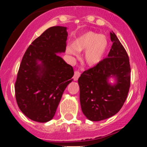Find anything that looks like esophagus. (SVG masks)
I'll return each instance as SVG.
<instances>
[{"instance_id":"34e87169","label":"esophagus","mask_w":147,"mask_h":147,"mask_svg":"<svg viewBox=\"0 0 147 147\" xmlns=\"http://www.w3.org/2000/svg\"><path fill=\"white\" fill-rule=\"evenodd\" d=\"M80 74H81V73H80L79 70H76V71H74V81L78 80L79 77L80 76Z\"/></svg>"}]
</instances>
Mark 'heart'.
I'll list each match as a JSON object with an SVG mask.
<instances>
[{"label": "heart", "mask_w": 147, "mask_h": 147, "mask_svg": "<svg viewBox=\"0 0 147 147\" xmlns=\"http://www.w3.org/2000/svg\"><path fill=\"white\" fill-rule=\"evenodd\" d=\"M108 47L106 36L93 32H87L78 36L73 42V45L66 48V51L71 55H76L77 51H85L84 60L88 65L93 66L103 59Z\"/></svg>", "instance_id": "b5f03b06"}]
</instances>
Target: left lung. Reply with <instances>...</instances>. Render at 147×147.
I'll use <instances>...</instances> for the list:
<instances>
[{
	"label": "left lung",
	"mask_w": 147,
	"mask_h": 147,
	"mask_svg": "<svg viewBox=\"0 0 147 147\" xmlns=\"http://www.w3.org/2000/svg\"><path fill=\"white\" fill-rule=\"evenodd\" d=\"M113 45L107 57L87 71L78 80L82 113L93 121L115 115L122 107L130 86L129 57L114 32H110ZM116 83L110 84L109 78Z\"/></svg>",
	"instance_id": "1"
}]
</instances>
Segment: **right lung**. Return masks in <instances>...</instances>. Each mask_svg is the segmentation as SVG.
I'll use <instances>...</instances> for the list:
<instances>
[{
	"label": "right lung",
	"mask_w": 147,
	"mask_h": 147,
	"mask_svg": "<svg viewBox=\"0 0 147 147\" xmlns=\"http://www.w3.org/2000/svg\"><path fill=\"white\" fill-rule=\"evenodd\" d=\"M67 28L45 30L28 46L15 82L17 103L26 116L37 122L53 119L74 69L58 54L66 49Z\"/></svg>",
	"instance_id": "right-lung-1"
}]
</instances>
